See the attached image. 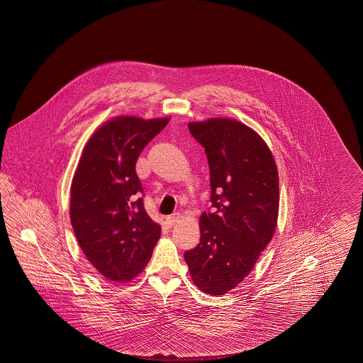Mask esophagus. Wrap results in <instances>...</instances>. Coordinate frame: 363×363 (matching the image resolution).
I'll return each mask as SVG.
<instances>
[{"mask_svg":"<svg viewBox=\"0 0 363 363\" xmlns=\"http://www.w3.org/2000/svg\"><path fill=\"white\" fill-rule=\"evenodd\" d=\"M180 218H182V216H180L179 213H175V214H172V216L166 218V224H167L169 227H172V225H175V224L178 223Z\"/></svg>","mask_w":363,"mask_h":363,"instance_id":"34e87169","label":"esophagus"}]
</instances>
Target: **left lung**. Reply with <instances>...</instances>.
I'll return each mask as SVG.
<instances>
[{
	"mask_svg": "<svg viewBox=\"0 0 363 363\" xmlns=\"http://www.w3.org/2000/svg\"><path fill=\"white\" fill-rule=\"evenodd\" d=\"M205 147L213 211L200 216V244L185 252L196 286L222 296L247 278L278 224L279 174L270 147L231 118L188 123Z\"/></svg>",
	"mask_w": 363,
	"mask_h": 363,
	"instance_id": "left-lung-1",
	"label": "left lung"
}]
</instances>
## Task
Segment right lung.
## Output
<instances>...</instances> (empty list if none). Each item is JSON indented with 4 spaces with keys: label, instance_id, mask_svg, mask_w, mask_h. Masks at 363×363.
Instances as JSON below:
<instances>
[{
    "label": "right lung",
    "instance_id": "1",
    "mask_svg": "<svg viewBox=\"0 0 363 363\" xmlns=\"http://www.w3.org/2000/svg\"><path fill=\"white\" fill-rule=\"evenodd\" d=\"M170 116L108 119L85 143L69 189V219L86 259L102 277L132 281L145 269L161 225L147 216L135 166Z\"/></svg>",
    "mask_w": 363,
    "mask_h": 363
}]
</instances>
